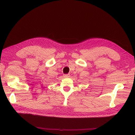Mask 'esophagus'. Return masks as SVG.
I'll return each instance as SVG.
<instances>
[{"mask_svg": "<svg viewBox=\"0 0 135 135\" xmlns=\"http://www.w3.org/2000/svg\"><path fill=\"white\" fill-rule=\"evenodd\" d=\"M69 76H70L69 74H64L63 75V77L65 78H69Z\"/></svg>", "mask_w": 135, "mask_h": 135, "instance_id": "34e87169", "label": "esophagus"}]
</instances>
